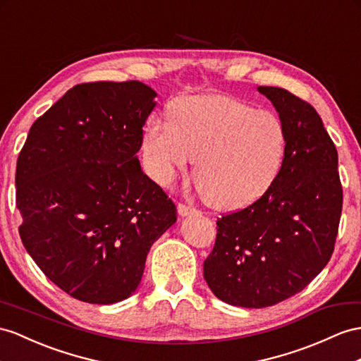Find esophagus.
I'll list each match as a JSON object with an SVG mask.
<instances>
[{
  "mask_svg": "<svg viewBox=\"0 0 361 361\" xmlns=\"http://www.w3.org/2000/svg\"><path fill=\"white\" fill-rule=\"evenodd\" d=\"M177 212L180 216H190V215H195L197 210L190 207V206H186V204H178L177 206Z\"/></svg>",
  "mask_w": 361,
  "mask_h": 361,
  "instance_id": "esophagus-1",
  "label": "esophagus"
}]
</instances>
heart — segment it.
<instances>
[{
	"mask_svg": "<svg viewBox=\"0 0 361 361\" xmlns=\"http://www.w3.org/2000/svg\"><path fill=\"white\" fill-rule=\"evenodd\" d=\"M169 120H147L140 145L147 173L161 186H171L197 159L202 197L232 210L259 200L279 177L288 135L274 113L215 94L175 100Z\"/></svg>",
	"mask_w": 361,
	"mask_h": 361,
	"instance_id": "1",
	"label": "heart"
}]
</instances>
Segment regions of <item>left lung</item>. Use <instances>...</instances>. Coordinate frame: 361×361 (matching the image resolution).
<instances>
[{
	"instance_id": "left-lung-1",
	"label": "left lung",
	"mask_w": 361,
	"mask_h": 361,
	"mask_svg": "<svg viewBox=\"0 0 361 361\" xmlns=\"http://www.w3.org/2000/svg\"><path fill=\"white\" fill-rule=\"evenodd\" d=\"M283 122L288 149L273 186L218 218L204 279L219 300L265 308L302 291L329 262L343 204L336 145L308 102L259 87Z\"/></svg>"
}]
</instances>
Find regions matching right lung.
<instances>
[{"label": "right lung", "mask_w": 361, "mask_h": 361, "mask_svg": "<svg viewBox=\"0 0 361 361\" xmlns=\"http://www.w3.org/2000/svg\"><path fill=\"white\" fill-rule=\"evenodd\" d=\"M155 97L138 80L73 87L32 125L18 157L21 241L82 302L128 299L151 245L177 221L137 157Z\"/></svg>", "instance_id": "add662e5"}]
</instances>
